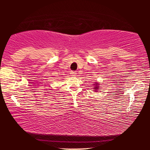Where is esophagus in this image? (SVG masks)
I'll list each match as a JSON object with an SVG mask.
<instances>
[{
  "label": "esophagus",
  "instance_id": "34e87169",
  "mask_svg": "<svg viewBox=\"0 0 150 150\" xmlns=\"http://www.w3.org/2000/svg\"><path fill=\"white\" fill-rule=\"evenodd\" d=\"M71 76H73V77H74V76H76V75H77V73H75V71H71Z\"/></svg>",
  "mask_w": 150,
  "mask_h": 150
}]
</instances>
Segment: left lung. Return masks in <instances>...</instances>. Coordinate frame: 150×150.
Masks as SVG:
<instances>
[{"mask_svg":"<svg viewBox=\"0 0 150 150\" xmlns=\"http://www.w3.org/2000/svg\"><path fill=\"white\" fill-rule=\"evenodd\" d=\"M94 85H95V84H94ZM97 88H98V85H96L95 87V88H94V89H97Z\"/></svg>","mask_w":150,"mask_h":150,"instance_id":"1","label":"left lung"}]
</instances>
